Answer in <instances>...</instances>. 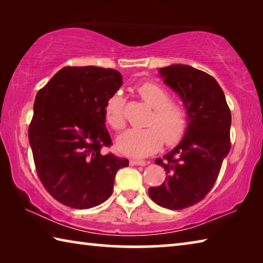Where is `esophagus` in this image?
<instances>
[{"label":"esophagus","instance_id":"esophagus-1","mask_svg":"<svg viewBox=\"0 0 263 263\" xmlns=\"http://www.w3.org/2000/svg\"><path fill=\"white\" fill-rule=\"evenodd\" d=\"M130 165H139V166H145L148 165L149 162H145V160H139V159H130L129 160Z\"/></svg>","mask_w":263,"mask_h":263}]
</instances>
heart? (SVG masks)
Returning a JSON list of instances; mask_svg holds the SVG:
<instances>
[{"label":"heart","instance_id":"b5f03b06","mask_svg":"<svg viewBox=\"0 0 263 263\" xmlns=\"http://www.w3.org/2000/svg\"><path fill=\"white\" fill-rule=\"evenodd\" d=\"M137 92L146 104L155 109L148 128L128 129L118 139V149L133 157H146L158 151L164 143L172 145L182 139L187 128V113L182 106L170 103L168 91L156 83H144ZM123 97L112 95L106 101L105 119L114 130H121L126 124L123 114Z\"/></svg>","mask_w":263,"mask_h":263}]
</instances>
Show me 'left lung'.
I'll use <instances>...</instances> for the list:
<instances>
[{"label":"left lung","instance_id":"left-lung-1","mask_svg":"<svg viewBox=\"0 0 263 263\" xmlns=\"http://www.w3.org/2000/svg\"><path fill=\"white\" fill-rule=\"evenodd\" d=\"M158 71L180 97L188 123L176 148L155 160L167 176L162 185L149 188V195L163 208L179 210L203 200L217 180L231 149V112L222 87L209 73L187 64H171Z\"/></svg>","mask_w":263,"mask_h":263}]
</instances>
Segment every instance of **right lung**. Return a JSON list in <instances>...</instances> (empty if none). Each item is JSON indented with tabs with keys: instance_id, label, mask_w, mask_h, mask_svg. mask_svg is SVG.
<instances>
[{
	"instance_id": "obj_1",
	"label": "right lung",
	"mask_w": 263,
	"mask_h": 263,
	"mask_svg": "<svg viewBox=\"0 0 263 263\" xmlns=\"http://www.w3.org/2000/svg\"><path fill=\"white\" fill-rule=\"evenodd\" d=\"M121 85L114 69L64 67L36 93L29 141L40 181L60 203L99 205L112 194L115 174L128 166V159L100 153L112 144L106 101Z\"/></svg>"
}]
</instances>
